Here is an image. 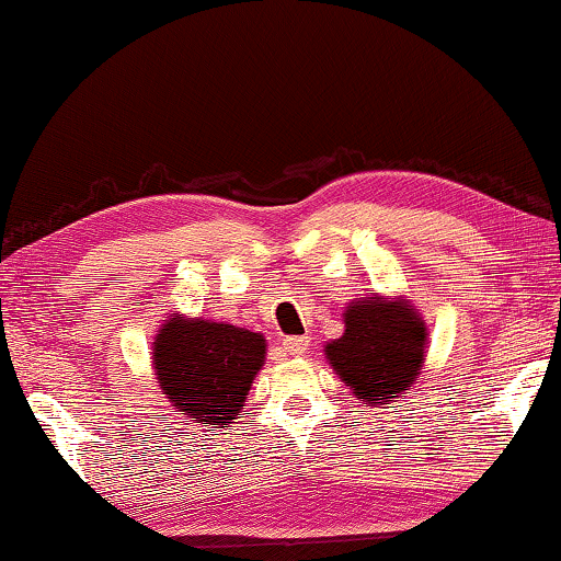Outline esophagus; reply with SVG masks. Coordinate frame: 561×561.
<instances>
[{
	"mask_svg": "<svg viewBox=\"0 0 561 561\" xmlns=\"http://www.w3.org/2000/svg\"><path fill=\"white\" fill-rule=\"evenodd\" d=\"M307 350H309V337H287V340H284V353L291 355V357L305 355Z\"/></svg>",
	"mask_w": 561,
	"mask_h": 561,
	"instance_id": "1",
	"label": "esophagus"
}]
</instances>
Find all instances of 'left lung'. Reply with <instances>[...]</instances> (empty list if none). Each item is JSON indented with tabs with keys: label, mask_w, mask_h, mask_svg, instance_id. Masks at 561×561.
Masks as SVG:
<instances>
[{
	"label": "left lung",
	"mask_w": 561,
	"mask_h": 561,
	"mask_svg": "<svg viewBox=\"0 0 561 561\" xmlns=\"http://www.w3.org/2000/svg\"><path fill=\"white\" fill-rule=\"evenodd\" d=\"M345 332L324 345L334 375L363 405H390L413 390L423 373L428 328L403 297L370 295L350 302Z\"/></svg>",
	"instance_id": "8db88e82"
}]
</instances>
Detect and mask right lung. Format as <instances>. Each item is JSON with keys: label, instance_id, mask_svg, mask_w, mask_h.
<instances>
[{"label": "right lung", "instance_id": "obj_1", "mask_svg": "<svg viewBox=\"0 0 561 561\" xmlns=\"http://www.w3.org/2000/svg\"><path fill=\"white\" fill-rule=\"evenodd\" d=\"M150 360L161 396L175 411L229 428L264 367L266 340L237 324L173 312L158 328Z\"/></svg>", "mask_w": 561, "mask_h": 561}]
</instances>
